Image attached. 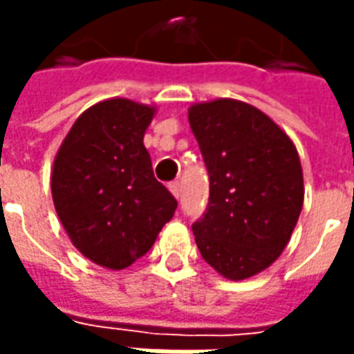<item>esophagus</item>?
<instances>
[{
    "instance_id": "1",
    "label": "esophagus",
    "mask_w": 354,
    "mask_h": 354,
    "mask_svg": "<svg viewBox=\"0 0 354 354\" xmlns=\"http://www.w3.org/2000/svg\"><path fill=\"white\" fill-rule=\"evenodd\" d=\"M169 191L173 193V197H175V198L181 197V185L177 183V181H173V183L169 185Z\"/></svg>"
}]
</instances>
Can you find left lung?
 Listing matches in <instances>:
<instances>
[{"label": "left lung", "instance_id": "8db88e82", "mask_svg": "<svg viewBox=\"0 0 354 354\" xmlns=\"http://www.w3.org/2000/svg\"><path fill=\"white\" fill-rule=\"evenodd\" d=\"M189 124L211 181L207 212L193 225L201 256L225 278H252L278 260L297 225V149L272 118L232 98L193 104Z\"/></svg>", "mask_w": 354, "mask_h": 354}]
</instances>
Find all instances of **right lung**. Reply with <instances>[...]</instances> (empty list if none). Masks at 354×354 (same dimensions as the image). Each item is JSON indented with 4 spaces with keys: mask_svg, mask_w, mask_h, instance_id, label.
I'll use <instances>...</instances> for the list:
<instances>
[{
    "mask_svg": "<svg viewBox=\"0 0 354 354\" xmlns=\"http://www.w3.org/2000/svg\"><path fill=\"white\" fill-rule=\"evenodd\" d=\"M153 116V106L128 98L94 104L55 157L50 193L62 226L80 254L108 270L142 258L177 209L143 145Z\"/></svg>",
    "mask_w": 354,
    "mask_h": 354,
    "instance_id": "right-lung-1",
    "label": "right lung"
}]
</instances>
